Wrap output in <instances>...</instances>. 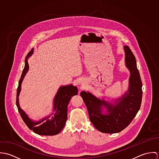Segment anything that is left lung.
<instances>
[{"label":"left lung","mask_w":159,"mask_h":159,"mask_svg":"<svg viewBox=\"0 0 159 159\" xmlns=\"http://www.w3.org/2000/svg\"><path fill=\"white\" fill-rule=\"evenodd\" d=\"M125 66L130 75L129 88L113 102L100 98L89 91L80 93L87 107L89 119L100 132L107 134L120 132L132 121L138 112L142 100V83L135 57L129 46H124Z\"/></svg>","instance_id":"left-lung-1"}]
</instances>
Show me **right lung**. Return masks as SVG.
<instances>
[{
	"label": "right lung",
	"instance_id": "add662e5",
	"mask_svg": "<svg viewBox=\"0 0 159 159\" xmlns=\"http://www.w3.org/2000/svg\"><path fill=\"white\" fill-rule=\"evenodd\" d=\"M34 49L27 54L25 59V66L19 81L16 93V106L24 122L29 129L34 133L45 136H52L59 134L66 125L67 119V107L71 97L78 94V88L73 84L61 86L53 100L52 113L39 120H34L21 109L19 103V96L21 90V84L29 70L28 59L33 54Z\"/></svg>",
	"mask_w": 159,
	"mask_h": 159
}]
</instances>
